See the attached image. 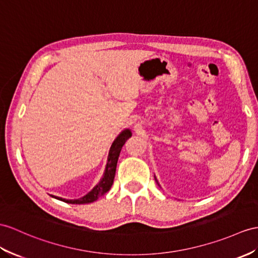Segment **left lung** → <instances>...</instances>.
Returning <instances> with one entry per match:
<instances>
[{
    "instance_id": "1",
    "label": "left lung",
    "mask_w": 258,
    "mask_h": 258,
    "mask_svg": "<svg viewBox=\"0 0 258 258\" xmlns=\"http://www.w3.org/2000/svg\"><path fill=\"white\" fill-rule=\"evenodd\" d=\"M155 178V177H154ZM155 181H156V183H158V180H156V178H155Z\"/></svg>"
}]
</instances>
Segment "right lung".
Segmentation results:
<instances>
[{"label": "right lung", "mask_w": 258, "mask_h": 258, "mask_svg": "<svg viewBox=\"0 0 258 258\" xmlns=\"http://www.w3.org/2000/svg\"><path fill=\"white\" fill-rule=\"evenodd\" d=\"M130 137H131L130 131L124 130L117 137V139L114 141V143L111 144L109 155H108V162H107V165H106L104 176L102 179H100L99 183L95 187H94L89 194H86L84 197L79 198V199H74V200H67V199L59 198V197H54V198L62 200V202L68 203V204L81 205V204H90V203L95 202V200H97L100 196H103V195L107 192L110 189L112 183H114L116 167H117V161L119 158V154H120L121 148L124 144V142L127 141Z\"/></svg>", "instance_id": "right-lung-1"}]
</instances>
